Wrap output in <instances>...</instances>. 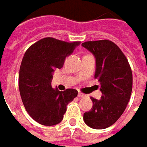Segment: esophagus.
I'll return each instance as SVG.
<instances>
[{
    "instance_id": "esophagus-1",
    "label": "esophagus",
    "mask_w": 147,
    "mask_h": 147,
    "mask_svg": "<svg viewBox=\"0 0 147 147\" xmlns=\"http://www.w3.org/2000/svg\"><path fill=\"white\" fill-rule=\"evenodd\" d=\"M78 96H79V97H84V96H85V95H84V93H82V92H79Z\"/></svg>"
}]
</instances>
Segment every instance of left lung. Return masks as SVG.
Returning <instances> with one entry per match:
<instances>
[{"mask_svg":"<svg viewBox=\"0 0 147 147\" xmlns=\"http://www.w3.org/2000/svg\"><path fill=\"white\" fill-rule=\"evenodd\" d=\"M82 46L96 57L95 79L102 93L100 100L90 97L93 107L84 113V121L92 129H106L119 119L130 99L131 67L119 47L111 40L86 41Z\"/></svg>","mask_w":147,"mask_h":147,"instance_id":"obj_1","label":"left lung"}]
</instances>
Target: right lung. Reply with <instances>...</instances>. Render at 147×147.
<instances>
[{
    "mask_svg": "<svg viewBox=\"0 0 147 147\" xmlns=\"http://www.w3.org/2000/svg\"><path fill=\"white\" fill-rule=\"evenodd\" d=\"M80 44L46 37L28 47L23 57L18 76L20 96L29 116L42 125L59 123L67 105L78 96L74 89L54 90L51 79L54 69L62 68L66 57Z\"/></svg>",
    "mask_w": 147,
    "mask_h": 147,
    "instance_id": "right-lung-1",
    "label": "right lung"
}]
</instances>
